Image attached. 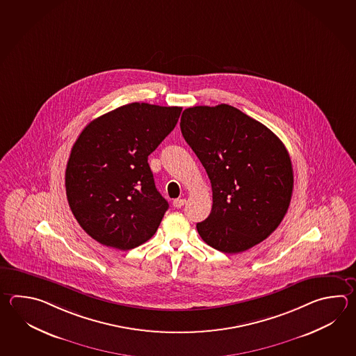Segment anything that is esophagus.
Listing matches in <instances>:
<instances>
[{"instance_id":"1","label":"esophagus","mask_w":356,"mask_h":356,"mask_svg":"<svg viewBox=\"0 0 356 356\" xmlns=\"http://www.w3.org/2000/svg\"><path fill=\"white\" fill-rule=\"evenodd\" d=\"M186 203V200L185 199H176V200H174V207L175 208H181V207H184V204Z\"/></svg>"}]
</instances>
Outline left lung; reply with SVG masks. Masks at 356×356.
<instances>
[{"instance_id": "8db88e82", "label": "left lung", "mask_w": 356, "mask_h": 356, "mask_svg": "<svg viewBox=\"0 0 356 356\" xmlns=\"http://www.w3.org/2000/svg\"><path fill=\"white\" fill-rule=\"evenodd\" d=\"M180 128L211 180V214L196 225L204 242L238 254L268 238L293 194V167L283 142L227 104L184 110Z\"/></svg>"}]
</instances>
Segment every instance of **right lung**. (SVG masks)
Returning a JSON list of instances; mask_svg holds the SVG:
<instances>
[{"label": "right lung", "mask_w": 356, "mask_h": 356, "mask_svg": "<svg viewBox=\"0 0 356 356\" xmlns=\"http://www.w3.org/2000/svg\"><path fill=\"white\" fill-rule=\"evenodd\" d=\"M179 106L131 102L81 131L65 168V194L82 229L104 246L131 250L152 237L168 209L148 156L172 131Z\"/></svg>", "instance_id": "right-lung-1"}]
</instances>
